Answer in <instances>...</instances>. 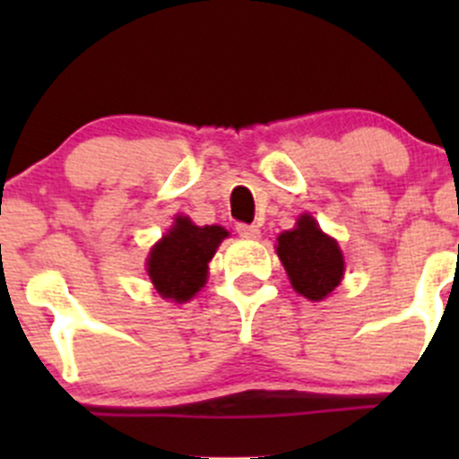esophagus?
Here are the masks:
<instances>
[{"label":"esophagus","instance_id":"obj_1","mask_svg":"<svg viewBox=\"0 0 459 459\" xmlns=\"http://www.w3.org/2000/svg\"><path fill=\"white\" fill-rule=\"evenodd\" d=\"M235 230L239 233V238H247V239L259 238V229L255 224H244V221H239V224L235 226Z\"/></svg>","mask_w":459,"mask_h":459}]
</instances>
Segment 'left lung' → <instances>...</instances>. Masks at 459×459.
Returning a JSON list of instances; mask_svg holds the SVG:
<instances>
[{"instance_id":"1","label":"left lung","mask_w":459,"mask_h":459,"mask_svg":"<svg viewBox=\"0 0 459 459\" xmlns=\"http://www.w3.org/2000/svg\"><path fill=\"white\" fill-rule=\"evenodd\" d=\"M277 255L289 273L293 289L313 302L326 298L344 275L340 247L319 230L311 215H302L293 230L277 238Z\"/></svg>"}]
</instances>
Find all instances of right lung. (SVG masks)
Masks as SVG:
<instances>
[{
  "mask_svg": "<svg viewBox=\"0 0 459 459\" xmlns=\"http://www.w3.org/2000/svg\"><path fill=\"white\" fill-rule=\"evenodd\" d=\"M226 235L221 226H195L188 217H178L148 257V275L157 293L175 302L191 299L206 284L208 262Z\"/></svg>",
  "mask_w": 459,
  "mask_h": 459,
  "instance_id": "1",
  "label": "right lung"
}]
</instances>
